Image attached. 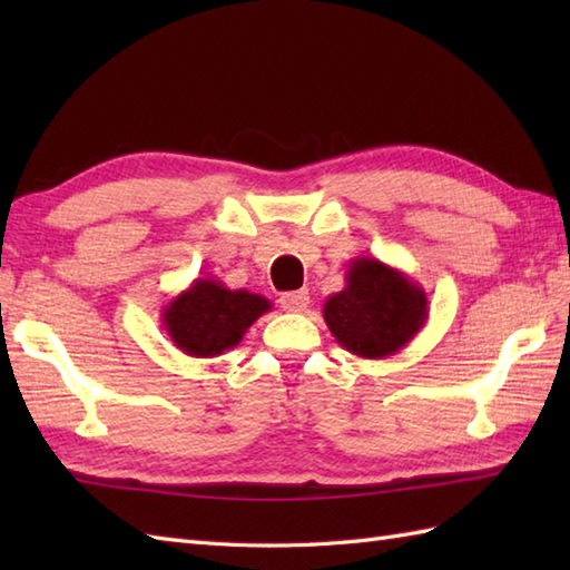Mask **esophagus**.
<instances>
[{
	"label": "esophagus",
	"instance_id": "esophagus-1",
	"mask_svg": "<svg viewBox=\"0 0 570 570\" xmlns=\"http://www.w3.org/2000/svg\"><path fill=\"white\" fill-rule=\"evenodd\" d=\"M308 292H288V294H282V298H278V306H282L286 313H301L308 308Z\"/></svg>",
	"mask_w": 570,
	"mask_h": 570
}]
</instances>
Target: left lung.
<instances>
[{
    "mask_svg": "<svg viewBox=\"0 0 570 570\" xmlns=\"http://www.w3.org/2000/svg\"><path fill=\"white\" fill-rule=\"evenodd\" d=\"M323 318L347 353L382 360L406 347L429 321L426 292L374 257L347 264L345 288L323 304Z\"/></svg>",
    "mask_w": 570,
    "mask_h": 570,
    "instance_id": "left-lung-1",
    "label": "left lung"
}]
</instances>
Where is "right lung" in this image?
<instances>
[{
    "instance_id": "add662e5",
    "label": "right lung",
    "mask_w": 570,
    "mask_h": 570,
    "mask_svg": "<svg viewBox=\"0 0 570 570\" xmlns=\"http://www.w3.org/2000/svg\"><path fill=\"white\" fill-rule=\"evenodd\" d=\"M269 311L272 301L247 288H227L217 278H196L164 306L161 325L180 353L217 357L239 345L252 323Z\"/></svg>"
}]
</instances>
